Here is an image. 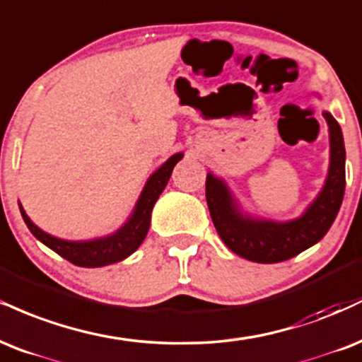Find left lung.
<instances>
[{"instance_id": "obj_1", "label": "left lung", "mask_w": 362, "mask_h": 362, "mask_svg": "<svg viewBox=\"0 0 362 362\" xmlns=\"http://www.w3.org/2000/svg\"><path fill=\"white\" fill-rule=\"evenodd\" d=\"M329 173L320 193L300 216L286 222L252 216L222 177L206 174V203L220 239L237 256L261 264H273L298 256L324 239L342 205L346 189V147L341 125L329 112Z\"/></svg>"}]
</instances>
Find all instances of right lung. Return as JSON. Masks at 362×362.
Returning a JSON list of instances; mask_svg holds the SVG:
<instances>
[{
	"label": "right lung",
	"instance_id": "1",
	"mask_svg": "<svg viewBox=\"0 0 362 362\" xmlns=\"http://www.w3.org/2000/svg\"><path fill=\"white\" fill-rule=\"evenodd\" d=\"M182 156H185L182 152L171 156L160 168H157L148 176L127 222L110 235L96 237V239L89 240L59 239V237L50 235V233L42 230L40 227H37L30 220V216L25 214L23 206L18 202L20 214L23 216L28 230L33 233V237H37V240H40L42 244L52 249L59 256L67 259L72 264L81 267H101L115 264V262H120L129 257L130 254H134L146 239L148 227H151L152 208H154L157 198L160 197L165 185H168L174 165L180 163Z\"/></svg>",
	"mask_w": 362,
	"mask_h": 362
}]
</instances>
